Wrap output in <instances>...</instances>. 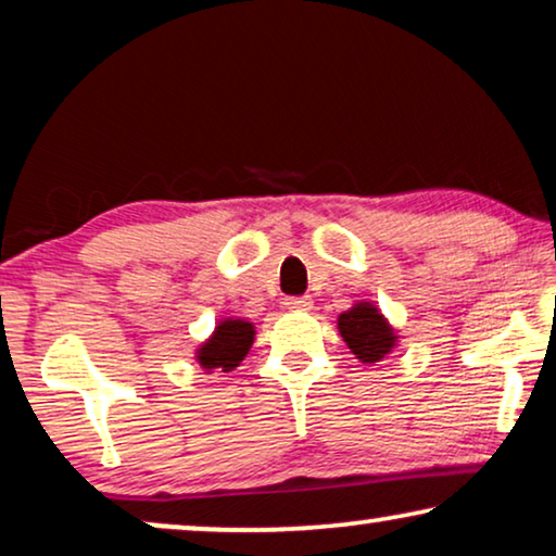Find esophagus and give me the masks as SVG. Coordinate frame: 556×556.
Here are the masks:
<instances>
[{"label": "esophagus", "instance_id": "34e87169", "mask_svg": "<svg viewBox=\"0 0 556 556\" xmlns=\"http://www.w3.org/2000/svg\"><path fill=\"white\" fill-rule=\"evenodd\" d=\"M283 306L288 311H311L314 308V301H311V295H295V299H286Z\"/></svg>", "mask_w": 556, "mask_h": 556}]
</instances>
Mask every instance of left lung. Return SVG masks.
<instances>
[{"label":"left lung","mask_w":556,"mask_h":556,"mask_svg":"<svg viewBox=\"0 0 556 556\" xmlns=\"http://www.w3.org/2000/svg\"><path fill=\"white\" fill-rule=\"evenodd\" d=\"M337 329L362 364H377L400 346V331L371 301H356L339 314Z\"/></svg>","instance_id":"left-lung-1"}]
</instances>
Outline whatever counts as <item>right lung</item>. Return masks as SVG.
<instances>
[{
    "instance_id": "add662e5",
    "label": "right lung",
    "mask_w": 556,
    "mask_h": 556,
    "mask_svg": "<svg viewBox=\"0 0 556 556\" xmlns=\"http://www.w3.org/2000/svg\"><path fill=\"white\" fill-rule=\"evenodd\" d=\"M255 341V326L248 318H219L215 331L194 349V362L204 375L215 371H232L245 359Z\"/></svg>"
}]
</instances>
